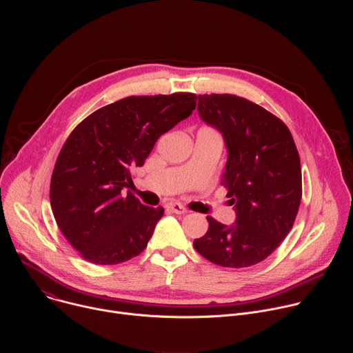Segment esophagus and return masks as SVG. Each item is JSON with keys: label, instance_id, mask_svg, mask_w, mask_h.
I'll use <instances>...</instances> for the list:
<instances>
[{"label": "esophagus", "instance_id": "34e87169", "mask_svg": "<svg viewBox=\"0 0 353 353\" xmlns=\"http://www.w3.org/2000/svg\"><path fill=\"white\" fill-rule=\"evenodd\" d=\"M166 208H168L170 212L177 214V215H184V214H187V210H185L183 205H180L179 203H169V204H166Z\"/></svg>", "mask_w": 353, "mask_h": 353}]
</instances>
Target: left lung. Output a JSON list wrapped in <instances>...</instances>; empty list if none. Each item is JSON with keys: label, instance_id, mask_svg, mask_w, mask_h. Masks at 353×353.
<instances>
[{"label": "left lung", "instance_id": "obj_1", "mask_svg": "<svg viewBox=\"0 0 353 353\" xmlns=\"http://www.w3.org/2000/svg\"><path fill=\"white\" fill-rule=\"evenodd\" d=\"M198 116L218 130L228 150L222 185L236 221L211 216L194 240L198 253L228 268L261 263L290 232L301 199V169L288 127L265 109L234 94H199Z\"/></svg>", "mask_w": 353, "mask_h": 353}]
</instances>
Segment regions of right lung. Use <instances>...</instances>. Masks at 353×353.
<instances>
[{
	"mask_svg": "<svg viewBox=\"0 0 353 353\" xmlns=\"http://www.w3.org/2000/svg\"><path fill=\"white\" fill-rule=\"evenodd\" d=\"M192 93L130 96L96 110L68 137L57 158L50 204L81 256L114 265L145 250L165 210L142 205L125 188L158 138L187 119Z\"/></svg>",
	"mask_w": 353,
	"mask_h": 353,
	"instance_id": "obj_1",
	"label": "right lung"
}]
</instances>
